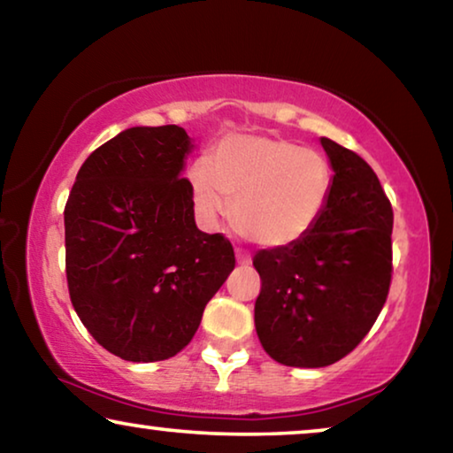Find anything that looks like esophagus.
Instances as JSON below:
<instances>
[{
	"mask_svg": "<svg viewBox=\"0 0 453 453\" xmlns=\"http://www.w3.org/2000/svg\"><path fill=\"white\" fill-rule=\"evenodd\" d=\"M235 257H238V263H240L242 266H248V265L252 263L250 254H248L246 250H242V248H235Z\"/></svg>",
	"mask_w": 453,
	"mask_h": 453,
	"instance_id": "obj_1",
	"label": "esophagus"
}]
</instances>
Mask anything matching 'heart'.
Listing matches in <instances>:
<instances>
[{
	"instance_id": "heart-1",
	"label": "heart",
	"mask_w": 453,
	"mask_h": 453,
	"mask_svg": "<svg viewBox=\"0 0 453 453\" xmlns=\"http://www.w3.org/2000/svg\"><path fill=\"white\" fill-rule=\"evenodd\" d=\"M190 195L203 219L218 221L226 199L244 238L265 248L297 244L322 219L334 188V168L320 151L285 137L232 135L215 145L209 164L188 170Z\"/></svg>"
}]
</instances>
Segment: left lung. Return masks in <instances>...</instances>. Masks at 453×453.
I'll return each instance as SVG.
<instances>
[{
	"label": "left lung",
	"mask_w": 453,
	"mask_h": 453,
	"mask_svg": "<svg viewBox=\"0 0 453 453\" xmlns=\"http://www.w3.org/2000/svg\"><path fill=\"white\" fill-rule=\"evenodd\" d=\"M334 188L318 226L285 248L258 250L254 324L260 345L289 367L347 357L378 320L392 283L390 199L365 160L322 137Z\"/></svg>",
	"instance_id": "8db88e82"
}]
</instances>
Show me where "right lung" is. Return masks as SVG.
<instances>
[{"label":"right lung","instance_id":"add662e5","mask_svg":"<svg viewBox=\"0 0 453 453\" xmlns=\"http://www.w3.org/2000/svg\"><path fill=\"white\" fill-rule=\"evenodd\" d=\"M188 150L182 127L127 129L88 156L65 203L73 310L125 361L180 353L235 266L232 242L195 224Z\"/></svg>","mask_w":453,"mask_h":453}]
</instances>
